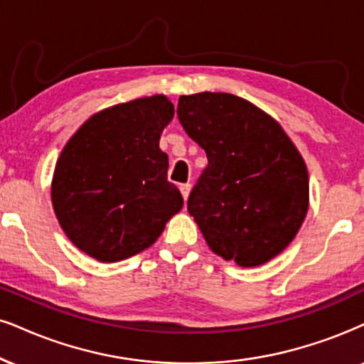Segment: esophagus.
<instances>
[{
	"mask_svg": "<svg viewBox=\"0 0 364 364\" xmlns=\"http://www.w3.org/2000/svg\"><path fill=\"white\" fill-rule=\"evenodd\" d=\"M191 189H192L191 183H181V192H182L183 199H186V200H187V197H189V192H191Z\"/></svg>",
	"mask_w": 364,
	"mask_h": 364,
	"instance_id": "obj_1",
	"label": "esophagus"
}]
</instances>
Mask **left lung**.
<instances>
[{
  "instance_id": "obj_1",
  "label": "left lung",
  "mask_w": 364,
  "mask_h": 364,
  "mask_svg": "<svg viewBox=\"0 0 364 364\" xmlns=\"http://www.w3.org/2000/svg\"><path fill=\"white\" fill-rule=\"evenodd\" d=\"M186 133L208 155L187 210L209 248L240 267L282 253L309 209V173L272 116L243 97L199 92L178 97Z\"/></svg>"
}]
</instances>
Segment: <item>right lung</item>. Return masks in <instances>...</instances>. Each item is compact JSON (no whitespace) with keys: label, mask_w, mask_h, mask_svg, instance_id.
Listing matches in <instances>:
<instances>
[{"label":"right lung","mask_w":364,"mask_h":364,"mask_svg":"<svg viewBox=\"0 0 364 364\" xmlns=\"http://www.w3.org/2000/svg\"><path fill=\"white\" fill-rule=\"evenodd\" d=\"M172 118L167 97H141L94 114L64 146L52 181L53 210L89 257L111 263L140 253L182 209L159 146Z\"/></svg>","instance_id":"right-lung-1"}]
</instances>
